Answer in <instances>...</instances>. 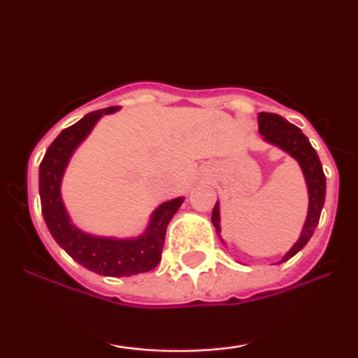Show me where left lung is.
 I'll return each mask as SVG.
<instances>
[{
	"instance_id": "left-lung-1",
	"label": "left lung",
	"mask_w": 358,
	"mask_h": 358,
	"mask_svg": "<svg viewBox=\"0 0 358 358\" xmlns=\"http://www.w3.org/2000/svg\"><path fill=\"white\" fill-rule=\"evenodd\" d=\"M257 124H259V134L264 139L268 145H273L279 148L281 151H285L291 156L293 159H296L299 168H301L303 176H305L306 188H308V213L306 220L303 224L301 234H299L298 241L291 245V249L287 250L285 256L281 257V261H278V264L287 261L298 254L308 241L313 236L316 225H318L320 213H322L323 203H324V193H327V180H324L323 166L320 162L318 155L311 146V143L308 141V138L301 133V129L294 124H291L289 121H286L285 117L278 116L273 113H259L257 114ZM212 224L215 227L217 236H219L220 242L224 245L225 241L220 236V202L217 200L215 207L212 212Z\"/></svg>"
}]
</instances>
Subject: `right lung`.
Listing matches in <instances>:
<instances>
[{"label":"right lung","instance_id":"obj_1","mask_svg":"<svg viewBox=\"0 0 358 358\" xmlns=\"http://www.w3.org/2000/svg\"><path fill=\"white\" fill-rule=\"evenodd\" d=\"M121 108H108L89 113L79 122L64 129L48 146L38 171L40 202L45 224L57 244L85 269L101 276L122 278L155 269L162 261L168 222L173 219L185 196L171 199L155 208L146 229L134 237L94 236L73 224L64 199L62 178L72 155L79 148L97 121L106 114H114Z\"/></svg>","mask_w":358,"mask_h":358}]
</instances>
